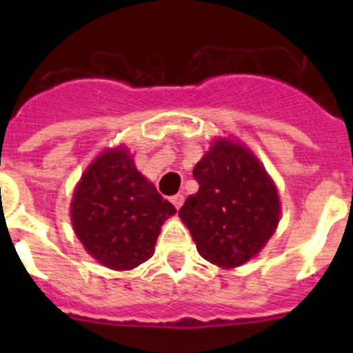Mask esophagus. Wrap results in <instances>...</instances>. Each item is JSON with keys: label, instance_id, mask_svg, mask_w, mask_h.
I'll list each match as a JSON object with an SVG mask.
<instances>
[{"label": "esophagus", "instance_id": "34e87169", "mask_svg": "<svg viewBox=\"0 0 353 353\" xmlns=\"http://www.w3.org/2000/svg\"><path fill=\"white\" fill-rule=\"evenodd\" d=\"M171 203L174 205V208H176V210H180V207L183 205V196L182 194H174L173 198H171Z\"/></svg>", "mask_w": 353, "mask_h": 353}]
</instances>
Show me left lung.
Listing matches in <instances>:
<instances>
[{
  "instance_id": "8db88e82",
  "label": "left lung",
  "mask_w": 353,
  "mask_h": 353,
  "mask_svg": "<svg viewBox=\"0 0 353 353\" xmlns=\"http://www.w3.org/2000/svg\"><path fill=\"white\" fill-rule=\"evenodd\" d=\"M192 173L199 189L179 215L199 254L224 270L256 258L281 217L279 191L263 162L245 143L215 136Z\"/></svg>"
}]
</instances>
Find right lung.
I'll use <instances>...</instances> for the list:
<instances>
[{"instance_id": "obj_1", "label": "right lung", "mask_w": 353, "mask_h": 353, "mask_svg": "<svg viewBox=\"0 0 353 353\" xmlns=\"http://www.w3.org/2000/svg\"><path fill=\"white\" fill-rule=\"evenodd\" d=\"M176 208L139 173L127 145L108 146L74 187L70 221L84 251L111 270H132L154 256L164 221Z\"/></svg>"}]
</instances>
